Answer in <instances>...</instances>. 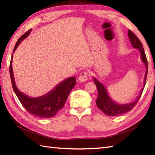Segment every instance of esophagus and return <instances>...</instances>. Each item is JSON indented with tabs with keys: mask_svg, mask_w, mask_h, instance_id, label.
<instances>
[{
	"mask_svg": "<svg viewBox=\"0 0 155 155\" xmlns=\"http://www.w3.org/2000/svg\"><path fill=\"white\" fill-rule=\"evenodd\" d=\"M90 76V73L87 71H83V72H81L79 77H78V81L80 82H85V81L87 80L88 77Z\"/></svg>",
	"mask_w": 155,
	"mask_h": 155,
	"instance_id": "esophagus-1",
	"label": "esophagus"
}]
</instances>
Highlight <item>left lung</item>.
<instances>
[{
    "label": "left lung",
    "instance_id": "8db88e82",
    "mask_svg": "<svg viewBox=\"0 0 155 155\" xmlns=\"http://www.w3.org/2000/svg\"><path fill=\"white\" fill-rule=\"evenodd\" d=\"M128 36L133 48L139 50L140 52H141V59L147 68V70L144 78L145 86L146 83L147 74H148V61H147L146 53H145V51L143 50V45H142V43L141 41H140L139 38L137 37L131 30H130V29L128 30ZM94 81L98 90V97L97 100H96V104H97L98 108L100 109L104 114L107 115V116H119V115L125 114V113H127L129 111H130L132 109H133V107L135 106V105L137 104V102L139 101L143 90V87L141 91V93H140V94L139 95V97H137V99L135 101L125 105H119L117 104L116 103H114L111 99H110L108 94H107L106 90H105V88L101 83L99 81H98L95 78H94Z\"/></svg>",
    "mask_w": 155,
    "mask_h": 155
}]
</instances>
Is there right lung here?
Here are the masks:
<instances>
[{"label": "right lung", "instance_id": "right-lung-1", "mask_svg": "<svg viewBox=\"0 0 155 155\" xmlns=\"http://www.w3.org/2000/svg\"><path fill=\"white\" fill-rule=\"evenodd\" d=\"M29 29L23 35H22L14 47L13 52L20 44L21 41L25 38L30 33ZM12 56L9 65V74H10L12 85L18 99L21 104L29 113L34 116L41 118H51L54 117L61 109L64 106L65 103L71 90L76 85V77L68 78L57 85L54 89L48 94L38 98H30L23 93L21 92L16 86L12 71Z\"/></svg>", "mask_w": 155, "mask_h": 155}]
</instances>
